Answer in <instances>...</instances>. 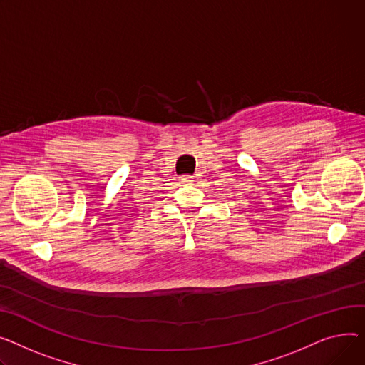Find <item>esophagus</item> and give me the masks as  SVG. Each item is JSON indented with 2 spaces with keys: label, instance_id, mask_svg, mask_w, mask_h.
<instances>
[{
  "label": "esophagus",
  "instance_id": "34e87169",
  "mask_svg": "<svg viewBox=\"0 0 365 365\" xmlns=\"http://www.w3.org/2000/svg\"><path fill=\"white\" fill-rule=\"evenodd\" d=\"M181 180H182L184 182H192V181H195V177H191V175H184Z\"/></svg>",
  "mask_w": 365,
  "mask_h": 365
}]
</instances>
